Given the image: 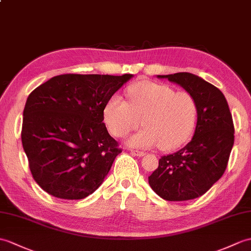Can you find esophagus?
Wrapping results in <instances>:
<instances>
[{"instance_id": "esophagus-1", "label": "esophagus", "mask_w": 251, "mask_h": 251, "mask_svg": "<svg viewBox=\"0 0 251 251\" xmlns=\"http://www.w3.org/2000/svg\"><path fill=\"white\" fill-rule=\"evenodd\" d=\"M130 152L133 154V155H136V156H139V157H141V156H144L145 155V153L144 152H141V151H136V150H130Z\"/></svg>"}]
</instances>
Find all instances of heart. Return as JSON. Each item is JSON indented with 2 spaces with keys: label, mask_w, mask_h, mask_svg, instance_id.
Returning <instances> with one entry per match:
<instances>
[{
  "label": "heart",
  "mask_w": 251,
  "mask_h": 251,
  "mask_svg": "<svg viewBox=\"0 0 251 251\" xmlns=\"http://www.w3.org/2000/svg\"><path fill=\"white\" fill-rule=\"evenodd\" d=\"M127 96L128 102L113 95L104 107V122L113 136L126 137L142 120L145 128L128 139L130 147L159 145L169 151L187 141L197 116L196 100L188 92H174L167 84L141 81L127 90Z\"/></svg>",
  "instance_id": "obj_1"
}]
</instances>
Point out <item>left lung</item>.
Here are the masks:
<instances>
[{"label":"left lung","instance_id":"left-lung-1","mask_svg":"<svg viewBox=\"0 0 251 251\" xmlns=\"http://www.w3.org/2000/svg\"><path fill=\"white\" fill-rule=\"evenodd\" d=\"M177 83L195 98L198 121L191 141L162 156L149 184L167 201H187L203 196L223 176L234 143V125L225 95L189 73L158 75Z\"/></svg>","mask_w":251,"mask_h":251}]
</instances>
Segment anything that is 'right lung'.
<instances>
[{
    "label": "right lung",
    "instance_id": "right-lung-1",
    "mask_svg": "<svg viewBox=\"0 0 251 251\" xmlns=\"http://www.w3.org/2000/svg\"><path fill=\"white\" fill-rule=\"evenodd\" d=\"M131 77L60 75L28 95L21 140L33 178L46 192L80 200L101 185L122 153L102 122L103 110Z\"/></svg>",
    "mask_w": 251,
    "mask_h": 251
}]
</instances>
